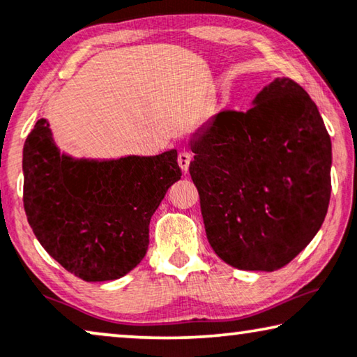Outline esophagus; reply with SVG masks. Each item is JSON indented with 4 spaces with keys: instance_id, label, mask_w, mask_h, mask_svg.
I'll list each match as a JSON object with an SVG mask.
<instances>
[{
    "instance_id": "esophagus-1",
    "label": "esophagus",
    "mask_w": 357,
    "mask_h": 357,
    "mask_svg": "<svg viewBox=\"0 0 357 357\" xmlns=\"http://www.w3.org/2000/svg\"><path fill=\"white\" fill-rule=\"evenodd\" d=\"M191 159H193V154H191L190 151H185V149H183V151H180V153H178L177 161H178V166H180V169H182L183 172H187V170H188Z\"/></svg>"
}]
</instances>
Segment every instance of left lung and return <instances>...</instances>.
Segmentation results:
<instances>
[{
	"mask_svg": "<svg viewBox=\"0 0 357 357\" xmlns=\"http://www.w3.org/2000/svg\"><path fill=\"white\" fill-rule=\"evenodd\" d=\"M251 109L222 111L191 137L190 175L206 235L240 271H277L306 248L328 209L332 142L303 86L271 82Z\"/></svg>",
	"mask_w": 357,
	"mask_h": 357,
	"instance_id": "obj_1",
	"label": "left lung"
}]
</instances>
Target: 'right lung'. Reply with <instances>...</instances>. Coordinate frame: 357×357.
<instances>
[{
	"mask_svg": "<svg viewBox=\"0 0 357 357\" xmlns=\"http://www.w3.org/2000/svg\"><path fill=\"white\" fill-rule=\"evenodd\" d=\"M24 209L35 236L85 282L121 278L140 264L149 220L182 177L177 151L107 161L61 153L40 119L24 144Z\"/></svg>",
	"mask_w": 357,
	"mask_h": 357,
	"instance_id": "obj_1",
	"label": "right lung"
}]
</instances>
